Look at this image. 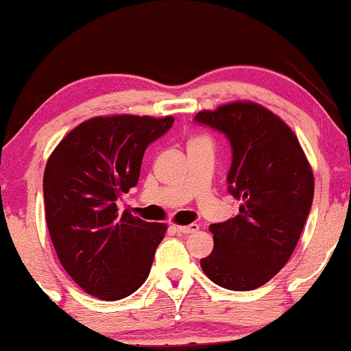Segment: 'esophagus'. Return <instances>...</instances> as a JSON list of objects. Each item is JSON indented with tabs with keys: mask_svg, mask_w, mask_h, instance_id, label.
Segmentation results:
<instances>
[{
	"mask_svg": "<svg viewBox=\"0 0 351 351\" xmlns=\"http://www.w3.org/2000/svg\"><path fill=\"white\" fill-rule=\"evenodd\" d=\"M180 234H193V232H196L199 229V224H188V226H178Z\"/></svg>",
	"mask_w": 351,
	"mask_h": 351,
	"instance_id": "obj_1",
	"label": "esophagus"
}]
</instances>
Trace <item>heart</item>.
Returning a JSON list of instances; mask_svg holds the SVG:
<instances>
[{"label": "heart", "mask_w": 351, "mask_h": 351, "mask_svg": "<svg viewBox=\"0 0 351 351\" xmlns=\"http://www.w3.org/2000/svg\"><path fill=\"white\" fill-rule=\"evenodd\" d=\"M196 138H201V136H196ZM196 138H191V140H196Z\"/></svg>", "instance_id": "obj_1"}]
</instances>
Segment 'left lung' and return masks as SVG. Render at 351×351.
I'll use <instances>...</instances> for the list:
<instances>
[{"instance_id":"obj_1","label":"left lung","mask_w":351,"mask_h":351,"mask_svg":"<svg viewBox=\"0 0 351 351\" xmlns=\"http://www.w3.org/2000/svg\"><path fill=\"white\" fill-rule=\"evenodd\" d=\"M196 122L231 142L229 193L239 215L211 224L215 247L201 269L229 291H252L291 259L313 199V171L299 138L280 117L251 100L201 110Z\"/></svg>"}]
</instances>
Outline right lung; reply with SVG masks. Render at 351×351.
<instances>
[{
    "mask_svg": "<svg viewBox=\"0 0 351 351\" xmlns=\"http://www.w3.org/2000/svg\"><path fill=\"white\" fill-rule=\"evenodd\" d=\"M173 117L106 115L60 140L44 170V206L58 257L82 291L120 300L147 280L167 224L147 223L117 199L138 181L147 147Z\"/></svg>",
    "mask_w": 351,
    "mask_h": 351,
    "instance_id": "add662e5",
    "label": "right lung"
}]
</instances>
